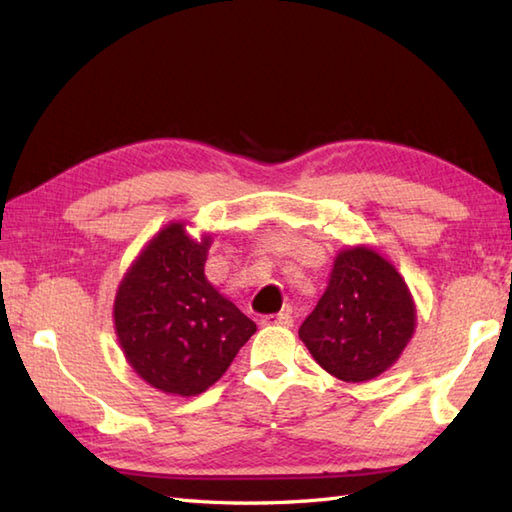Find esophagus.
Returning <instances> with one entry per match:
<instances>
[{
	"mask_svg": "<svg viewBox=\"0 0 512 512\" xmlns=\"http://www.w3.org/2000/svg\"><path fill=\"white\" fill-rule=\"evenodd\" d=\"M264 325V328H270V325H281V328H290L292 325V317L288 312H279V314H266V317H262V321H259Z\"/></svg>",
	"mask_w": 512,
	"mask_h": 512,
	"instance_id": "obj_1",
	"label": "esophagus"
}]
</instances>
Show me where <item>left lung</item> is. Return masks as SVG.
Masks as SVG:
<instances>
[{"label":"left lung","instance_id":"8db88e82","mask_svg":"<svg viewBox=\"0 0 512 512\" xmlns=\"http://www.w3.org/2000/svg\"><path fill=\"white\" fill-rule=\"evenodd\" d=\"M413 332L416 303L396 266L372 246H347L299 339L325 372L365 383L398 361Z\"/></svg>","mask_w":512,"mask_h":512}]
</instances>
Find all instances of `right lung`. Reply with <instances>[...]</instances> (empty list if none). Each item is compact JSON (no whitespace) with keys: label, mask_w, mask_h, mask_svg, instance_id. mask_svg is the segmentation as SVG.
<instances>
[{"label":"right lung","mask_w":512,"mask_h":512,"mask_svg":"<svg viewBox=\"0 0 512 512\" xmlns=\"http://www.w3.org/2000/svg\"><path fill=\"white\" fill-rule=\"evenodd\" d=\"M171 222L127 268L114 299L118 345L134 372L171 396H198L224 376L257 325L204 275L211 235Z\"/></svg>","instance_id":"right-lung-1"}]
</instances>
